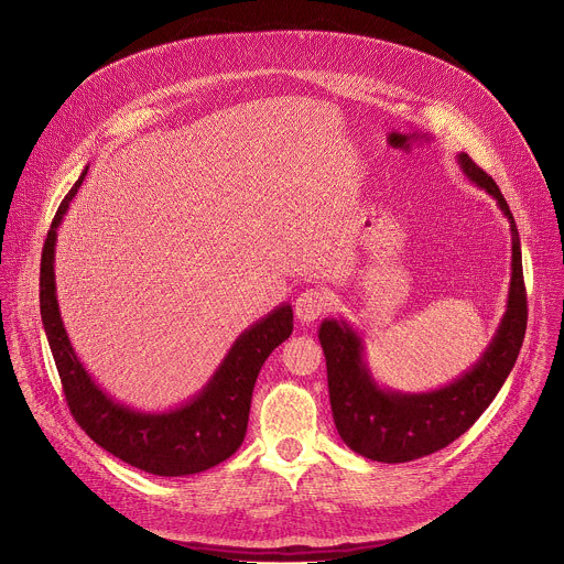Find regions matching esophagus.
Instances as JSON below:
<instances>
[{
    "instance_id": "esophagus-1",
    "label": "esophagus",
    "mask_w": 564,
    "mask_h": 564,
    "mask_svg": "<svg viewBox=\"0 0 564 564\" xmlns=\"http://www.w3.org/2000/svg\"><path fill=\"white\" fill-rule=\"evenodd\" d=\"M333 306V295L326 289L313 286L297 295L295 300V315L300 322H313L319 315H324Z\"/></svg>"
}]
</instances>
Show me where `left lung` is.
<instances>
[{
  "label": "left lung",
  "mask_w": 564,
  "mask_h": 564,
  "mask_svg": "<svg viewBox=\"0 0 564 564\" xmlns=\"http://www.w3.org/2000/svg\"><path fill=\"white\" fill-rule=\"evenodd\" d=\"M465 175L498 202L511 227V284L502 322L482 358L458 380L429 393H398L376 384L362 337L347 324L324 319L317 337L326 358V380L335 429L356 454L376 463H411L460 437L494 402L522 349L527 291L516 219L498 184L467 153Z\"/></svg>",
  "instance_id": "8db88e82"
}]
</instances>
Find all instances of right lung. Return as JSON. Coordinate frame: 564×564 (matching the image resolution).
Segmentation results:
<instances>
[{
  "label": "right lung",
  "mask_w": 564,
  "mask_h": 564,
  "mask_svg": "<svg viewBox=\"0 0 564 564\" xmlns=\"http://www.w3.org/2000/svg\"><path fill=\"white\" fill-rule=\"evenodd\" d=\"M88 169L62 199L42 251L40 308L66 404L86 435L108 454L153 476H193L231 458L247 435L253 387L264 360L293 333V308L282 304L247 328L208 384L166 413H140L110 400L86 373L66 335L55 295L57 227Z\"/></svg>",
  "instance_id": "right-lung-1"
}]
</instances>
